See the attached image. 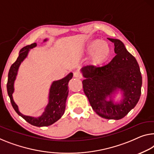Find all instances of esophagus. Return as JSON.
<instances>
[{
	"mask_svg": "<svg viewBox=\"0 0 154 154\" xmlns=\"http://www.w3.org/2000/svg\"><path fill=\"white\" fill-rule=\"evenodd\" d=\"M74 77H76L77 79H81L82 75L80 74L79 72H74Z\"/></svg>",
	"mask_w": 154,
	"mask_h": 154,
	"instance_id": "1",
	"label": "esophagus"
}]
</instances>
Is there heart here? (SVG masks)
<instances>
[{
	"label": "heart",
	"mask_w": 154,
	"mask_h": 154,
	"mask_svg": "<svg viewBox=\"0 0 154 154\" xmlns=\"http://www.w3.org/2000/svg\"><path fill=\"white\" fill-rule=\"evenodd\" d=\"M112 47L106 41L95 38L89 41L83 50V54L89 55L87 62L92 67H99L106 63L111 58Z\"/></svg>",
	"instance_id": "b5f03b06"
}]
</instances>
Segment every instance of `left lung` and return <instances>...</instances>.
<instances>
[{
    "label": "left lung",
    "mask_w": 154,
    "mask_h": 154,
    "mask_svg": "<svg viewBox=\"0 0 154 154\" xmlns=\"http://www.w3.org/2000/svg\"><path fill=\"white\" fill-rule=\"evenodd\" d=\"M114 43L116 54L101 67L87 66L81 69L85 95L98 116L108 120H120L136 106L141 95L142 75L136 59L120 40L108 38ZM120 90L123 99L114 102V95ZM109 98L108 100L107 99Z\"/></svg>",
    "instance_id": "1"
}]
</instances>
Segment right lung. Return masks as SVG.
<instances>
[{
	"mask_svg": "<svg viewBox=\"0 0 154 154\" xmlns=\"http://www.w3.org/2000/svg\"><path fill=\"white\" fill-rule=\"evenodd\" d=\"M48 39L43 41V42ZM36 43H34L31 45H26L19 52V56L18 57L17 61L11 66L8 73V80L7 84V90L9 97L10 98L11 104L14 109L18 115L21 116L25 120L33 126L36 127H47L56 122L57 120L61 118L65 111L66 102L68 95V82L72 79L73 74L70 72L67 76L61 79L54 81L50 88L49 97H48V104L45 106L44 112L41 116L34 118L32 116H27L22 114L18 110V107L13 100L12 94L14 92V82L17 76L18 68L25 59L27 57L30 49L35 48Z\"/></svg>",
	"mask_w": 154,
	"mask_h": 154,
	"instance_id": "obj_1",
	"label": "right lung"
}]
</instances>
